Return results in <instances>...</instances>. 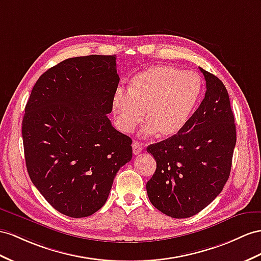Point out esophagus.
I'll return each mask as SVG.
<instances>
[{
  "label": "esophagus",
  "instance_id": "34e87169",
  "mask_svg": "<svg viewBox=\"0 0 261 261\" xmlns=\"http://www.w3.org/2000/svg\"><path fill=\"white\" fill-rule=\"evenodd\" d=\"M132 150H133V154H139V153L142 152L143 146H142L141 143L133 142V144H132Z\"/></svg>",
  "mask_w": 261,
  "mask_h": 261
}]
</instances>
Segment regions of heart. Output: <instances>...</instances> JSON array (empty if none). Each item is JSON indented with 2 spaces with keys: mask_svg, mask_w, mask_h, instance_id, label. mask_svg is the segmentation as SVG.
I'll use <instances>...</instances> for the list:
<instances>
[{
  "mask_svg": "<svg viewBox=\"0 0 261 261\" xmlns=\"http://www.w3.org/2000/svg\"><path fill=\"white\" fill-rule=\"evenodd\" d=\"M202 91L197 73L170 65H154L133 77L128 91L118 88L112 98L117 128L130 133L144 119L142 133L171 138L181 132L194 111Z\"/></svg>",
  "mask_w": 261,
  "mask_h": 261,
  "instance_id": "obj_1",
  "label": "heart"
}]
</instances>
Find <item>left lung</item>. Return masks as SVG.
<instances>
[{
	"label": "left lung",
	"instance_id": "left-lung-1",
	"mask_svg": "<svg viewBox=\"0 0 261 261\" xmlns=\"http://www.w3.org/2000/svg\"><path fill=\"white\" fill-rule=\"evenodd\" d=\"M206 82L202 103L176 136L149 145L156 170L146 183L152 205L173 218L204 210L223 191L230 174L236 125L226 87L200 68Z\"/></svg>",
	"mask_w": 261,
	"mask_h": 261
}]
</instances>
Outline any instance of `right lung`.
I'll list each match as a JSON object with an SVG mask.
<instances>
[{"label": "right lung", "mask_w": 261, "mask_h": 261, "mask_svg": "<svg viewBox=\"0 0 261 261\" xmlns=\"http://www.w3.org/2000/svg\"><path fill=\"white\" fill-rule=\"evenodd\" d=\"M116 55L65 59L38 78L25 107L22 136L33 184L66 216L92 215L107 202L132 140L108 113L118 88Z\"/></svg>", "instance_id": "1"}]
</instances>
